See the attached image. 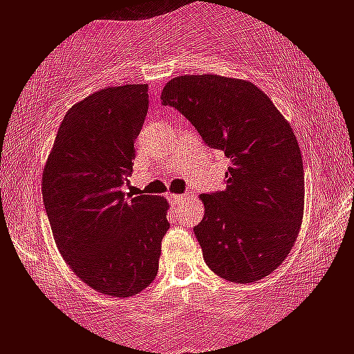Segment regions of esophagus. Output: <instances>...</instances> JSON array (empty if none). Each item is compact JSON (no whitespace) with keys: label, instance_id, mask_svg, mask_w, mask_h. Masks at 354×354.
<instances>
[{"label":"esophagus","instance_id":"34e87169","mask_svg":"<svg viewBox=\"0 0 354 354\" xmlns=\"http://www.w3.org/2000/svg\"><path fill=\"white\" fill-rule=\"evenodd\" d=\"M185 197H187V195H182V194H170L167 198H169L170 203L176 205L178 202H182V200H185Z\"/></svg>","mask_w":354,"mask_h":354}]
</instances>
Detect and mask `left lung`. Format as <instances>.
Returning a JSON list of instances; mask_svg holds the SVG:
<instances>
[{"mask_svg":"<svg viewBox=\"0 0 354 354\" xmlns=\"http://www.w3.org/2000/svg\"><path fill=\"white\" fill-rule=\"evenodd\" d=\"M160 100L230 159L225 189L202 195L205 216L194 228L205 263L231 282L269 276L304 216V164L290 124L263 90L239 78L176 77Z\"/></svg>","mask_w":354,"mask_h":354,"instance_id":"left-lung-1","label":"left lung"}]
</instances>
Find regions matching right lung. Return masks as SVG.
Listing matches in <instances>:
<instances>
[{"label":"right lung","instance_id":"right-lung-1","mask_svg":"<svg viewBox=\"0 0 354 354\" xmlns=\"http://www.w3.org/2000/svg\"><path fill=\"white\" fill-rule=\"evenodd\" d=\"M147 106L146 84L108 86L73 104L42 176L44 207L65 263L113 297L136 295L154 281L170 226L167 200L123 192Z\"/></svg>","mask_w":354,"mask_h":354}]
</instances>
